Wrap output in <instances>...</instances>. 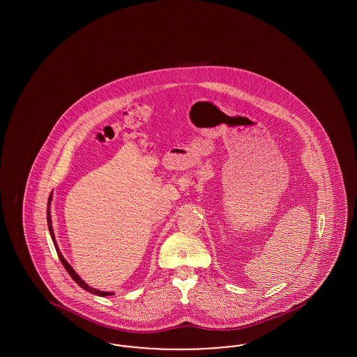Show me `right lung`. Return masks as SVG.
Segmentation results:
<instances>
[{"label": "right lung", "instance_id": "1", "mask_svg": "<svg viewBox=\"0 0 357 357\" xmlns=\"http://www.w3.org/2000/svg\"><path fill=\"white\" fill-rule=\"evenodd\" d=\"M51 201H52V192L51 195H50V199H48V210H47V220H48V229H50V233H51L52 241H53V245H54V249H56V252H57V255H59V258H60V261H61V264L64 265V268H66V271L69 273V275L72 277V280L79 285V287H82V288L86 290V291H89V293H92V294H96V296H100V297H105V296H112V294H115V293H112V291H102V290H99V289L91 288L89 285H86L84 281L80 278V275L77 274V273L73 271V268L70 266L68 264V261L63 257L61 255V252H60V249H59V245H57V242H56V238H54V233H53V227H52V220H51Z\"/></svg>", "mask_w": 357, "mask_h": 357}]
</instances>
